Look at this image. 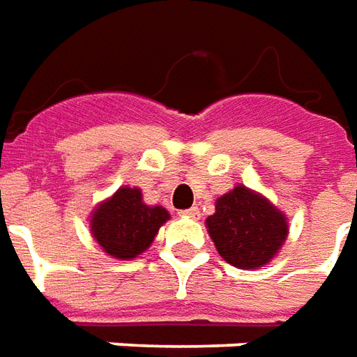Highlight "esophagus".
<instances>
[{"mask_svg":"<svg viewBox=\"0 0 357 357\" xmlns=\"http://www.w3.org/2000/svg\"><path fill=\"white\" fill-rule=\"evenodd\" d=\"M181 213H183L184 218H190V220H198V218H200V210H198L196 206H194V208H188V210H183Z\"/></svg>","mask_w":357,"mask_h":357,"instance_id":"34e87169","label":"esophagus"}]
</instances>
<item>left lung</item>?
Returning a JSON list of instances; mask_svg holds the SVG:
<instances>
[{"instance_id":"obj_1","label":"left lung","mask_w":357,"mask_h":357,"mask_svg":"<svg viewBox=\"0 0 357 357\" xmlns=\"http://www.w3.org/2000/svg\"><path fill=\"white\" fill-rule=\"evenodd\" d=\"M206 227L220 257L243 270L270 264L289 233L286 213L245 184L233 186L215 200V211L208 215Z\"/></svg>"}]
</instances>
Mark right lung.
Instances as JSON below:
<instances>
[{"instance_id":"obj_1","label":"right lung","mask_w":357,"mask_h":357,"mask_svg":"<svg viewBox=\"0 0 357 357\" xmlns=\"http://www.w3.org/2000/svg\"><path fill=\"white\" fill-rule=\"evenodd\" d=\"M169 220L171 213L163 206H147L142 190L126 184L91 211V237L108 257L132 260L151 247L159 227Z\"/></svg>"}]
</instances>
